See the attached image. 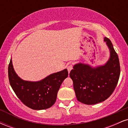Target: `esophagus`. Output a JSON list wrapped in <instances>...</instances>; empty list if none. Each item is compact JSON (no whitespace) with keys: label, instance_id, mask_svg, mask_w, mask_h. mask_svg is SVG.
Listing matches in <instances>:
<instances>
[{"label":"esophagus","instance_id":"obj_1","mask_svg":"<svg viewBox=\"0 0 128 128\" xmlns=\"http://www.w3.org/2000/svg\"><path fill=\"white\" fill-rule=\"evenodd\" d=\"M67 70H68V72L70 73V71H71V70H72V68H73L72 64H70V65L67 66Z\"/></svg>","mask_w":128,"mask_h":128}]
</instances>
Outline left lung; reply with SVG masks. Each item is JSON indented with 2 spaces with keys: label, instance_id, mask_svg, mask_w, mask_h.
I'll use <instances>...</instances> for the list:
<instances>
[{
  "label": "left lung",
  "instance_id": "1",
  "mask_svg": "<svg viewBox=\"0 0 128 128\" xmlns=\"http://www.w3.org/2000/svg\"><path fill=\"white\" fill-rule=\"evenodd\" d=\"M104 42L110 51V57L104 65L92 67L78 63L73 66L70 77L78 100L86 105H94L108 99L115 90L120 77L118 56L112 42L105 37Z\"/></svg>",
  "mask_w": 128,
  "mask_h": 128
}]
</instances>
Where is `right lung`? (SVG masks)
<instances>
[{
    "label": "right lung",
    "mask_w": 128,
    "mask_h": 128,
    "mask_svg": "<svg viewBox=\"0 0 128 128\" xmlns=\"http://www.w3.org/2000/svg\"><path fill=\"white\" fill-rule=\"evenodd\" d=\"M68 74L64 69L39 81H28L16 74L12 59L8 66L9 81L14 92L26 106L36 110L48 109L55 104L60 86Z\"/></svg>",
    "instance_id": "1"
}]
</instances>
